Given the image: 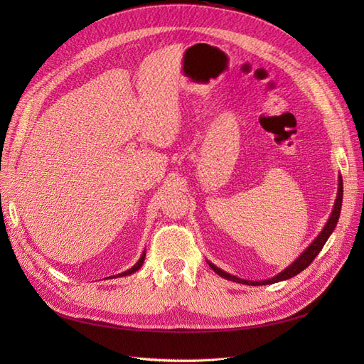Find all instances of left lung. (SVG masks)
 <instances>
[{"label":"left lung","instance_id":"1","mask_svg":"<svg viewBox=\"0 0 364 364\" xmlns=\"http://www.w3.org/2000/svg\"><path fill=\"white\" fill-rule=\"evenodd\" d=\"M341 200H343V182H341V178H340L338 179V193H337V199H336V203H334V209H333L331 215H329V220L326 222L325 228L322 229V232L318 234L317 238L313 241V243L305 249V252L302 253L299 258H296L294 262H291L287 269H284L281 273H278L277 277H273V278L266 279V281H246V279L237 278V277H234V274H230V273H226L225 270L218 269L217 266H214L213 262L208 261L209 267H211L217 274H220V277L225 278V279L240 282V284H247V285H267V284H274V282L285 281V279H290V278L296 277L297 273H301L302 270H305L308 266H310V264L313 262V259L318 255V252H321L322 247L325 246L329 235L333 234V230L336 229L337 222H338V217H340Z\"/></svg>","mask_w":364,"mask_h":364}]
</instances>
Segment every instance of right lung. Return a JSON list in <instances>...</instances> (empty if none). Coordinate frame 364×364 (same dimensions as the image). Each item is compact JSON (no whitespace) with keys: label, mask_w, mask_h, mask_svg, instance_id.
<instances>
[{"label":"right lung","mask_w":364,"mask_h":364,"mask_svg":"<svg viewBox=\"0 0 364 364\" xmlns=\"http://www.w3.org/2000/svg\"><path fill=\"white\" fill-rule=\"evenodd\" d=\"M144 258H146V252H142V255H141V258L138 259V262L135 264L134 267H130L129 270H126V272H123V273H118V274H115L117 278H119V277H127V274H132V273H135L136 270H139V267L142 266V262H144ZM114 277V278H115Z\"/></svg>","instance_id":"1"}]
</instances>
